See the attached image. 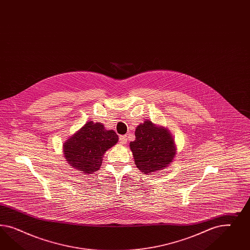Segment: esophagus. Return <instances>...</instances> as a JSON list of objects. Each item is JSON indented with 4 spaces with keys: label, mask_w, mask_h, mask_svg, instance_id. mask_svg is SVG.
I'll list each match as a JSON object with an SVG mask.
<instances>
[{
    "label": "esophagus",
    "mask_w": 250,
    "mask_h": 250,
    "mask_svg": "<svg viewBox=\"0 0 250 250\" xmlns=\"http://www.w3.org/2000/svg\"><path fill=\"white\" fill-rule=\"evenodd\" d=\"M119 141H120L122 145L126 144L127 143V137H126V136H120Z\"/></svg>",
    "instance_id": "1"
}]
</instances>
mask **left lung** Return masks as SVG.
I'll list each match as a JSON object with an SVG mask.
<instances>
[{
	"label": "left lung",
	"mask_w": 250,
	"mask_h": 250,
	"mask_svg": "<svg viewBox=\"0 0 250 250\" xmlns=\"http://www.w3.org/2000/svg\"><path fill=\"white\" fill-rule=\"evenodd\" d=\"M136 140L130 142L137 168L149 174L169 166L177 154L174 139L168 129L145 120L136 126Z\"/></svg>",
	"instance_id": "1"
}]
</instances>
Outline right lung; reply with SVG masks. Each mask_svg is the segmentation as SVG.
I'll return each instance as SVG.
<instances>
[{"mask_svg":"<svg viewBox=\"0 0 250 250\" xmlns=\"http://www.w3.org/2000/svg\"><path fill=\"white\" fill-rule=\"evenodd\" d=\"M114 130H106L102 123L87 122L63 144V155L71 167L91 174L97 171L105 152L118 142Z\"/></svg>","mask_w":250,"mask_h":250,"instance_id":"right-lung-1","label":"right lung"}]
</instances>
